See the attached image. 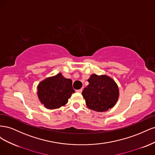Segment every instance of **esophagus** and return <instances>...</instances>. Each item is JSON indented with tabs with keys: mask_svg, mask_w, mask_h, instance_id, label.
<instances>
[{
	"mask_svg": "<svg viewBox=\"0 0 155 155\" xmlns=\"http://www.w3.org/2000/svg\"><path fill=\"white\" fill-rule=\"evenodd\" d=\"M82 91H83V89H82V88L79 89V90H77V91H76V92H79V93H81V92H82Z\"/></svg>",
	"mask_w": 155,
	"mask_h": 155,
	"instance_id": "34e87169",
	"label": "esophagus"
}]
</instances>
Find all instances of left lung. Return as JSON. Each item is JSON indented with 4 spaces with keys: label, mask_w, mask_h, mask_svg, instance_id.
<instances>
[{
    "label": "left lung",
    "mask_w": 155,
    "mask_h": 155,
    "mask_svg": "<svg viewBox=\"0 0 155 155\" xmlns=\"http://www.w3.org/2000/svg\"><path fill=\"white\" fill-rule=\"evenodd\" d=\"M89 85L84 88L82 95L88 109L96 112H105L113 107L119 98L117 83L107 75L92 74L88 78Z\"/></svg>",
    "instance_id": "8db88e82"
}]
</instances>
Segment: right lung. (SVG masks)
Masks as SVG:
<instances>
[{
  "label": "right lung",
  "instance_id": "1",
  "mask_svg": "<svg viewBox=\"0 0 155 155\" xmlns=\"http://www.w3.org/2000/svg\"><path fill=\"white\" fill-rule=\"evenodd\" d=\"M37 88L40 102L48 109L64 106L75 92L72 81L65 78L61 73L45 79L38 84Z\"/></svg>",
  "mask_w": 155,
  "mask_h": 155
}]
</instances>
